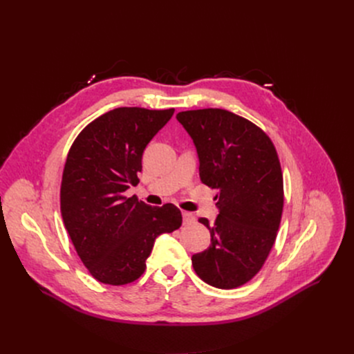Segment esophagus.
<instances>
[{
	"label": "esophagus",
	"instance_id": "34e87169",
	"mask_svg": "<svg viewBox=\"0 0 354 354\" xmlns=\"http://www.w3.org/2000/svg\"><path fill=\"white\" fill-rule=\"evenodd\" d=\"M182 216H183V224L185 225H191V224H194L195 222V216H194V214H191V212H182Z\"/></svg>",
	"mask_w": 354,
	"mask_h": 354
}]
</instances>
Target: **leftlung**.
Listing matches in <instances>:
<instances>
[{
	"label": "left lung",
	"instance_id": "left-lung-1",
	"mask_svg": "<svg viewBox=\"0 0 354 354\" xmlns=\"http://www.w3.org/2000/svg\"><path fill=\"white\" fill-rule=\"evenodd\" d=\"M176 119L196 146L202 183L218 189L216 219H198L211 245L192 255L194 270L212 287H241L263 268L280 228L284 183L277 149L261 127L224 109L179 111Z\"/></svg>",
	"mask_w": 354,
	"mask_h": 354
}]
</instances>
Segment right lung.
I'll list each match as a JSON object with an SVG mask.
<instances>
[{"mask_svg": "<svg viewBox=\"0 0 354 354\" xmlns=\"http://www.w3.org/2000/svg\"><path fill=\"white\" fill-rule=\"evenodd\" d=\"M174 111L113 109L88 123L70 147L60 188L62 216L82 263L103 284L136 281L156 236L182 225L174 203L158 208L124 195L139 183L145 147Z\"/></svg>", "mask_w": 354, "mask_h": 354, "instance_id": "obj_1", "label": "right lung"}]
</instances>
